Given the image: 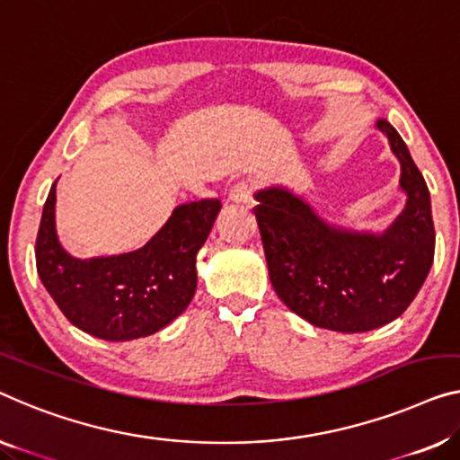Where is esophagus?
Returning <instances> with one entry per match:
<instances>
[{
	"label": "esophagus",
	"mask_w": 460,
	"mask_h": 460,
	"mask_svg": "<svg viewBox=\"0 0 460 460\" xmlns=\"http://www.w3.org/2000/svg\"><path fill=\"white\" fill-rule=\"evenodd\" d=\"M253 191H256V181H253V180H242V181H237L235 186L231 188L229 198H231L233 202H237V204H248L252 200Z\"/></svg>",
	"instance_id": "1"
}]
</instances>
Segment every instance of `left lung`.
<instances>
[{
  "label": "left lung",
  "mask_w": 460,
  "mask_h": 460,
  "mask_svg": "<svg viewBox=\"0 0 460 460\" xmlns=\"http://www.w3.org/2000/svg\"><path fill=\"white\" fill-rule=\"evenodd\" d=\"M378 129L401 161L407 207L382 235L331 227L301 198L280 188L256 194L270 283L297 316L337 332L380 328L411 305L434 262L429 191L405 142L386 119Z\"/></svg>",
  "instance_id": "obj_1"
}]
</instances>
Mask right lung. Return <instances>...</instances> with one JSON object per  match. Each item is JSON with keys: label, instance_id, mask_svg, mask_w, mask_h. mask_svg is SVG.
Listing matches in <instances>:
<instances>
[{"label": "right lung", "instance_id": "add662e5", "mask_svg": "<svg viewBox=\"0 0 460 460\" xmlns=\"http://www.w3.org/2000/svg\"><path fill=\"white\" fill-rule=\"evenodd\" d=\"M221 200L180 204L144 248L109 258L78 260L55 233V183L43 207L37 272L64 316L102 341L155 334L190 305L196 293V256L207 242Z\"/></svg>", "mask_w": 460, "mask_h": 460}]
</instances>
